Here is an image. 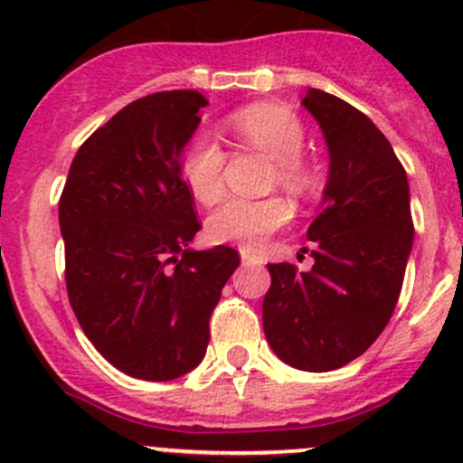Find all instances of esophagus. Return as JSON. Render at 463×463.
<instances>
[{"label": "esophagus", "instance_id": "34e87169", "mask_svg": "<svg viewBox=\"0 0 463 463\" xmlns=\"http://www.w3.org/2000/svg\"><path fill=\"white\" fill-rule=\"evenodd\" d=\"M240 258L244 264H260V258L250 249H240Z\"/></svg>", "mask_w": 463, "mask_h": 463}]
</instances>
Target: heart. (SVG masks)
Masks as SVG:
<instances>
[{
	"mask_svg": "<svg viewBox=\"0 0 463 463\" xmlns=\"http://www.w3.org/2000/svg\"><path fill=\"white\" fill-rule=\"evenodd\" d=\"M228 128L249 147L260 149L275 161V181L293 194L316 188V172L302 161L305 128L293 111L279 105H250L228 118ZM226 154L210 134L197 132L184 145L179 172L185 188L197 202L214 203L223 194ZM293 217L291 203L282 197L226 199L205 222V231L219 244L258 249L270 232L287 226Z\"/></svg>",
	"mask_w": 463,
	"mask_h": 463,
	"instance_id": "1",
	"label": "heart"
}]
</instances>
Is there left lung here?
Returning a JSON list of instances; mask_svg holds the SVG:
<instances>
[{
  "label": "left lung",
  "instance_id": "obj_1",
  "mask_svg": "<svg viewBox=\"0 0 463 463\" xmlns=\"http://www.w3.org/2000/svg\"><path fill=\"white\" fill-rule=\"evenodd\" d=\"M329 149L322 210L307 231L314 266L269 264L264 334L279 361L329 372L361 356L394 314L414 226L410 185L390 141L349 102L307 89Z\"/></svg>",
  "mask_w": 463,
  "mask_h": 463
}]
</instances>
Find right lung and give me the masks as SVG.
Listing matches in <instances>:
<instances>
[{
	"label": "right lung",
	"instance_id": "1",
	"mask_svg": "<svg viewBox=\"0 0 463 463\" xmlns=\"http://www.w3.org/2000/svg\"><path fill=\"white\" fill-rule=\"evenodd\" d=\"M205 105L188 89L129 102L80 145L60 197L73 314L116 370L143 381L203 361L210 316L240 266L228 246L188 249L202 223L179 158Z\"/></svg>",
	"mask_w": 463,
	"mask_h": 463
}]
</instances>
